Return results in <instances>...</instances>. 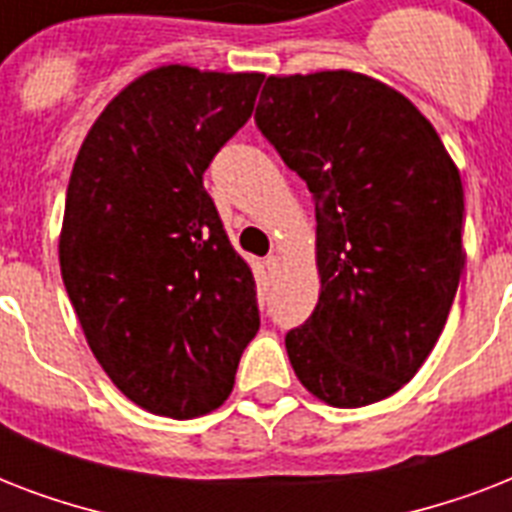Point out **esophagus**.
<instances>
[{"label":"esophagus","mask_w":512,"mask_h":512,"mask_svg":"<svg viewBox=\"0 0 512 512\" xmlns=\"http://www.w3.org/2000/svg\"><path fill=\"white\" fill-rule=\"evenodd\" d=\"M279 268H281L279 257H276V255L265 257V271L271 273V276H276V273H279Z\"/></svg>","instance_id":"esophagus-1"}]
</instances>
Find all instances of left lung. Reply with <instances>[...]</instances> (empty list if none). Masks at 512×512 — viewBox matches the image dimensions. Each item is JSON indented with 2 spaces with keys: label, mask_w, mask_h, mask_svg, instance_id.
Segmentation results:
<instances>
[{
  "label": "left lung",
  "mask_w": 512,
  "mask_h": 512,
  "mask_svg": "<svg viewBox=\"0 0 512 512\" xmlns=\"http://www.w3.org/2000/svg\"><path fill=\"white\" fill-rule=\"evenodd\" d=\"M255 119L316 207L319 303L284 340L292 369L324 404H377L417 374L452 311L460 170L412 100L348 68L268 76Z\"/></svg>",
  "instance_id": "8db88e82"
}]
</instances>
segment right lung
I'll use <instances>...</instances> for the list:
<instances>
[{
	"label": "right lung",
	"instance_id": "right-lung-1",
	"mask_svg": "<svg viewBox=\"0 0 512 512\" xmlns=\"http://www.w3.org/2000/svg\"><path fill=\"white\" fill-rule=\"evenodd\" d=\"M263 74L151 68L87 132L58 239L92 356L132 404L193 420L231 396L260 329L257 287L204 191Z\"/></svg>",
	"mask_w": 512,
	"mask_h": 512
}]
</instances>
